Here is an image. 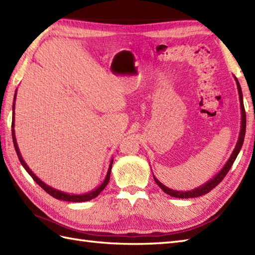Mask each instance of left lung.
Here are the masks:
<instances>
[{
  "label": "left lung",
  "mask_w": 255,
  "mask_h": 255,
  "mask_svg": "<svg viewBox=\"0 0 255 255\" xmlns=\"http://www.w3.org/2000/svg\"><path fill=\"white\" fill-rule=\"evenodd\" d=\"M236 83H237V88H238V92H239V99H240V108H241V128H240V133H239V138H238V141L236 147L232 151V153L230 155V158L228 159V161L226 162V164L224 165L223 169H221L217 174H216L213 178H210L209 181H207L206 183H204L203 185H200L199 187H196L192 189V191H174V189H171L169 187H166L165 185H163L158 178L155 176H153L155 183L161 187L162 191L164 193H166L167 195H170L172 197H177V198H194V197H199L203 196V195L209 193L211 189H214L218 184L224 180L225 176L227 175V173L229 172V170L231 169L232 164L236 161L238 154H239L240 150L242 148L243 141H245V136H246V127H247V116H246V111H245V105H243V96H242V91H241V86L239 81L235 77Z\"/></svg>",
  "instance_id": "8db88e82"
}]
</instances>
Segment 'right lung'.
Wrapping results in <instances>:
<instances>
[{"mask_svg": "<svg viewBox=\"0 0 255 255\" xmlns=\"http://www.w3.org/2000/svg\"><path fill=\"white\" fill-rule=\"evenodd\" d=\"M16 92H17V90L15 91V95H14V103H13V119H12V137H13V142H14V147H15V150H16V153H17V156L18 159L20 161L21 165L24 166V169L27 171V173L32 177V180H34L38 185H39L42 189H45V191L51 195L52 197H55L57 199H60V200H66V202H73V203H82V202H88V200H91L95 198L96 196H99L100 193L103 191L106 187V185L108 184V182H110V178H111V171H112V165H113V161L114 159L111 160V163H110V166H108V170H107V173H106V176H105V180L103 181V183L101 184L100 186H97L96 188L92 189L91 192H88V193H84V194H69V193H64V192H61L59 191V189H56L53 188L49 185H47L46 183L42 182L39 177H37L34 173H32V171L29 169V166L26 164V162L23 160V156H21L20 154V151L18 149V145H17V141H16V137H15V130H14V126H15V101H16Z\"/></svg>", "mask_w": 255, "mask_h": 255, "instance_id": "right-lung-1", "label": "right lung"}]
</instances>
